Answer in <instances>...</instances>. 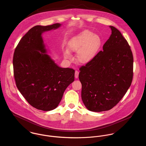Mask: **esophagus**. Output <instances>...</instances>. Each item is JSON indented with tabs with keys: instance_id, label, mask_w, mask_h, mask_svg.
<instances>
[{
	"instance_id": "1",
	"label": "esophagus",
	"mask_w": 146,
	"mask_h": 146,
	"mask_svg": "<svg viewBox=\"0 0 146 146\" xmlns=\"http://www.w3.org/2000/svg\"><path fill=\"white\" fill-rule=\"evenodd\" d=\"M79 72L78 71H75V78H78V76H79Z\"/></svg>"
}]
</instances>
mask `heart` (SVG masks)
<instances>
[{"label":"heart","instance_id":"b5f03b06","mask_svg":"<svg viewBox=\"0 0 146 146\" xmlns=\"http://www.w3.org/2000/svg\"><path fill=\"white\" fill-rule=\"evenodd\" d=\"M102 44L101 38L88 30L80 32L68 43L70 50L77 52L76 60L82 64L91 62L97 56ZM64 56L67 59L71 58V54L67 49L65 50Z\"/></svg>","mask_w":146,"mask_h":146}]
</instances>
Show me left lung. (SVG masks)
<instances>
[{
	"mask_svg": "<svg viewBox=\"0 0 146 146\" xmlns=\"http://www.w3.org/2000/svg\"><path fill=\"white\" fill-rule=\"evenodd\" d=\"M111 35L96 57L80 68L82 98L93 112L112 108L130 86L133 76V56L121 33L110 26Z\"/></svg>",
	"mask_w": 146,
	"mask_h": 146,
	"instance_id": "obj_1",
	"label": "left lung"
}]
</instances>
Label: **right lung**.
Here are the masks:
<instances>
[{
	"mask_svg": "<svg viewBox=\"0 0 146 146\" xmlns=\"http://www.w3.org/2000/svg\"><path fill=\"white\" fill-rule=\"evenodd\" d=\"M61 26L37 25L22 38L15 50L13 65L16 86L33 107L44 111L55 109L64 92L74 81L75 70L59 67L47 53L42 38L45 31Z\"/></svg>",
	"mask_w": 146,
	"mask_h": 146,
	"instance_id": "right-lung-1",
	"label": "right lung"
}]
</instances>
